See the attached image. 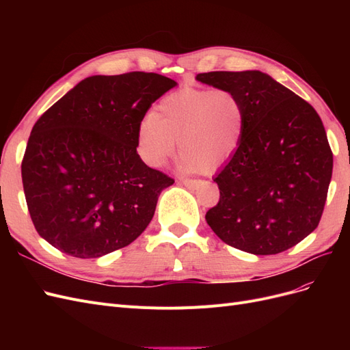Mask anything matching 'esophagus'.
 Returning <instances> with one entry per match:
<instances>
[{"label":"esophagus","mask_w":350,"mask_h":350,"mask_svg":"<svg viewBox=\"0 0 350 350\" xmlns=\"http://www.w3.org/2000/svg\"><path fill=\"white\" fill-rule=\"evenodd\" d=\"M181 184H184L187 188H196L198 185V181H197V179L185 178V179H181Z\"/></svg>","instance_id":"1"}]
</instances>
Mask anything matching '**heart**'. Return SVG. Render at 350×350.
<instances>
[{
	"instance_id": "1",
	"label": "heart",
	"mask_w": 350,
	"mask_h": 350,
	"mask_svg": "<svg viewBox=\"0 0 350 350\" xmlns=\"http://www.w3.org/2000/svg\"><path fill=\"white\" fill-rule=\"evenodd\" d=\"M247 125L241 94L230 89H183L167 94L154 115H147L137 130V150L143 161L162 166L176 143L178 167L193 172L219 167L239 149Z\"/></svg>"
}]
</instances>
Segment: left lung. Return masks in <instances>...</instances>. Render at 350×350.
Segmentation results:
<instances>
[{"mask_svg": "<svg viewBox=\"0 0 350 350\" xmlns=\"http://www.w3.org/2000/svg\"><path fill=\"white\" fill-rule=\"evenodd\" d=\"M198 81L241 94L247 125L216 175L219 203L206 213L228 245L256 256L295 247L319 226L333 172L323 121L311 105L261 71H210Z\"/></svg>", "mask_w": 350, "mask_h": 350, "instance_id": "obj_1", "label": "left lung"}]
</instances>
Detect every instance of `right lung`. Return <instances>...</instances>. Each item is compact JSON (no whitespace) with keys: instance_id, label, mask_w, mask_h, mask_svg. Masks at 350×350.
<instances>
[{"instance_id":"add662e5","label":"right lung","mask_w":350,"mask_h":350,"mask_svg":"<svg viewBox=\"0 0 350 350\" xmlns=\"http://www.w3.org/2000/svg\"><path fill=\"white\" fill-rule=\"evenodd\" d=\"M175 86L156 72L92 76L36 121L22 179L31 221L52 247L98 258L143 234L174 179L142 161L137 130Z\"/></svg>"}]
</instances>
